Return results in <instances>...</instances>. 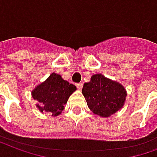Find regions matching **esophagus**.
Returning <instances> with one entry per match:
<instances>
[{"label":"esophagus","instance_id":"34e87169","mask_svg":"<svg viewBox=\"0 0 157 157\" xmlns=\"http://www.w3.org/2000/svg\"><path fill=\"white\" fill-rule=\"evenodd\" d=\"M76 87L78 90H81L82 88V83L79 82V83H76Z\"/></svg>","mask_w":157,"mask_h":157}]
</instances>
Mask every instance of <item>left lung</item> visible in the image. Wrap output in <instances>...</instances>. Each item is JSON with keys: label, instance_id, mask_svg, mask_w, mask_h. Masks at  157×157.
I'll list each match as a JSON object with an SVG mask.
<instances>
[{"label": "left lung", "instance_id": "1", "mask_svg": "<svg viewBox=\"0 0 157 157\" xmlns=\"http://www.w3.org/2000/svg\"><path fill=\"white\" fill-rule=\"evenodd\" d=\"M82 93L90 110L105 118L121 109L127 96L122 84L99 74L92 75L90 82H85Z\"/></svg>", "mask_w": 157, "mask_h": 157}]
</instances>
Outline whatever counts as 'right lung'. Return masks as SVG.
Here are the masks:
<instances>
[{"mask_svg":"<svg viewBox=\"0 0 157 157\" xmlns=\"http://www.w3.org/2000/svg\"><path fill=\"white\" fill-rule=\"evenodd\" d=\"M75 90V85L63 79L59 75L52 73L33 90L32 97L39 102L36 106L41 112L57 116L64 110L70 96Z\"/></svg>","mask_w":157,"mask_h":157,"instance_id":"obj_1","label":"right lung"}]
</instances>
